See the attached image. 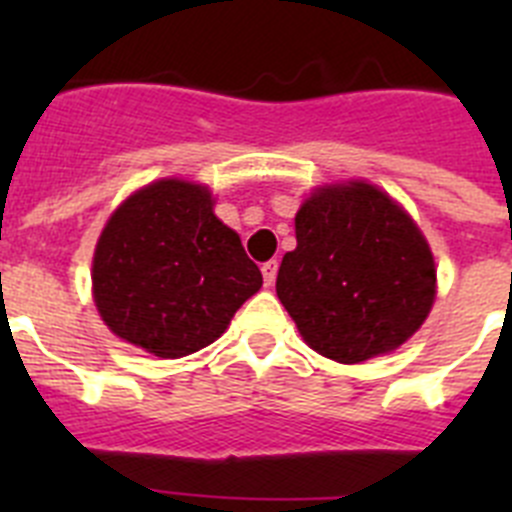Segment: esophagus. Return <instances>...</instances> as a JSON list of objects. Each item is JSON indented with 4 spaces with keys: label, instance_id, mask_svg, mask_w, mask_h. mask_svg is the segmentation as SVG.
Here are the masks:
<instances>
[{
    "label": "esophagus",
    "instance_id": "1",
    "mask_svg": "<svg viewBox=\"0 0 512 512\" xmlns=\"http://www.w3.org/2000/svg\"><path fill=\"white\" fill-rule=\"evenodd\" d=\"M277 271H279V264L274 259L266 261V264L261 266V274H264V284H266V287H271V284L277 282Z\"/></svg>",
    "mask_w": 512,
    "mask_h": 512
}]
</instances>
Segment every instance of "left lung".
<instances>
[{"mask_svg": "<svg viewBox=\"0 0 512 512\" xmlns=\"http://www.w3.org/2000/svg\"><path fill=\"white\" fill-rule=\"evenodd\" d=\"M277 295L307 346L341 364L390 354L423 325L436 264L413 217L374 184L318 187L295 217Z\"/></svg>", "mask_w": 512, "mask_h": 512, "instance_id": "1", "label": "left lung"}]
</instances>
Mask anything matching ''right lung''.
Segmentation results:
<instances>
[{"mask_svg": "<svg viewBox=\"0 0 512 512\" xmlns=\"http://www.w3.org/2000/svg\"><path fill=\"white\" fill-rule=\"evenodd\" d=\"M210 189L161 179L104 225L92 266L94 305L122 341L182 359L223 336L264 284L241 238L212 212Z\"/></svg>", "mask_w": 512, "mask_h": 512, "instance_id": "add662e5", "label": "right lung"}]
</instances>
